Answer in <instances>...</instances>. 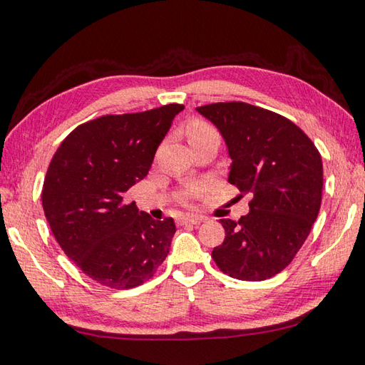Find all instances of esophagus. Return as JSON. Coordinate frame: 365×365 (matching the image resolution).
Returning <instances> with one entry per match:
<instances>
[{
	"label": "esophagus",
	"instance_id": "obj_1",
	"mask_svg": "<svg viewBox=\"0 0 365 365\" xmlns=\"http://www.w3.org/2000/svg\"><path fill=\"white\" fill-rule=\"evenodd\" d=\"M204 220L202 217H196V215H182V217H178L177 218V223L178 225H197V223H201Z\"/></svg>",
	"mask_w": 365,
	"mask_h": 365
}]
</instances>
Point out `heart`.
Returning <instances> with one entry per match:
<instances>
[{"instance_id":"b5f03b06","label":"heart","mask_w":365,"mask_h":365,"mask_svg":"<svg viewBox=\"0 0 365 365\" xmlns=\"http://www.w3.org/2000/svg\"><path fill=\"white\" fill-rule=\"evenodd\" d=\"M185 134H187L188 142L193 148L202 147V145H214L217 148L218 145H220V132H218V129L214 124L205 121V119H200V118L191 119V121L187 124V128H185ZM204 190H205L204 183L190 185V187L185 188L180 193V196H178V201L185 205H188L191 197L201 195Z\"/></svg>"}]
</instances>
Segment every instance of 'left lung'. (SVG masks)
Instances as JSON below:
<instances>
[{"mask_svg": "<svg viewBox=\"0 0 365 365\" xmlns=\"http://www.w3.org/2000/svg\"><path fill=\"white\" fill-rule=\"evenodd\" d=\"M222 132L233 160L228 182L249 195V214L222 218L225 240L212 250L235 279L264 281L294 260L319 214L322 160L295 123L246 102L197 107Z\"/></svg>", "mask_w": 365, "mask_h": 365, "instance_id": "8db88e82", "label": "left lung"}]
</instances>
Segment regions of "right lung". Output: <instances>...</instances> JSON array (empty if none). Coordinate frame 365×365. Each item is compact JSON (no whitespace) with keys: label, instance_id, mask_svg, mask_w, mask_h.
Wrapping results in <instances>:
<instances>
[{"label":"right lung","instance_id":"obj_1","mask_svg":"<svg viewBox=\"0 0 365 365\" xmlns=\"http://www.w3.org/2000/svg\"><path fill=\"white\" fill-rule=\"evenodd\" d=\"M183 108L169 103L92 119L73 129L52 156L41 191L44 215L70 260L105 287L142 286L169 254L172 217L153 220L124 195L148 174Z\"/></svg>","mask_w":365,"mask_h":365}]
</instances>
